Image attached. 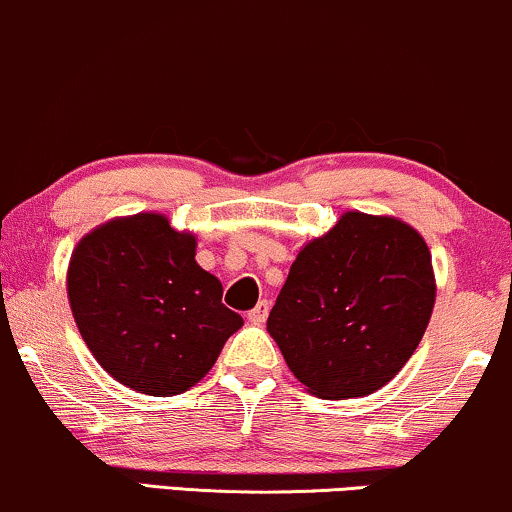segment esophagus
I'll return each instance as SVG.
<instances>
[{"label": "esophagus", "instance_id": "esophagus-1", "mask_svg": "<svg viewBox=\"0 0 512 512\" xmlns=\"http://www.w3.org/2000/svg\"><path fill=\"white\" fill-rule=\"evenodd\" d=\"M267 316H269V302L262 300V302L257 304V307L252 309V312L248 314V319H250L252 323H264V321H267Z\"/></svg>", "mask_w": 512, "mask_h": 512}]
</instances>
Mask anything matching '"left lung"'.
<instances>
[{
    "mask_svg": "<svg viewBox=\"0 0 512 512\" xmlns=\"http://www.w3.org/2000/svg\"><path fill=\"white\" fill-rule=\"evenodd\" d=\"M435 297L425 238L397 217L349 210L297 252L267 331L316 397H366L416 352Z\"/></svg>",
    "mask_w": 512,
    "mask_h": 512,
    "instance_id": "obj_1",
    "label": "left lung"
}]
</instances>
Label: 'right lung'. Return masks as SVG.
Instances as JSON below:
<instances>
[{
	"instance_id": "obj_1",
	"label": "right lung",
	"mask_w": 512,
	"mask_h": 512,
	"mask_svg": "<svg viewBox=\"0 0 512 512\" xmlns=\"http://www.w3.org/2000/svg\"><path fill=\"white\" fill-rule=\"evenodd\" d=\"M196 245L160 212H139L99 224L70 255L77 331L103 371L134 392L191 390L243 326L222 304L219 278L196 262Z\"/></svg>"
}]
</instances>
